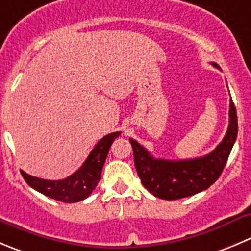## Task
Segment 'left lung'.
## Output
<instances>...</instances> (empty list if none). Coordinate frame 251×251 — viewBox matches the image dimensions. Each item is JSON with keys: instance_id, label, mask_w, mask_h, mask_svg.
Here are the masks:
<instances>
[{"instance_id": "left-lung-1", "label": "left lung", "mask_w": 251, "mask_h": 251, "mask_svg": "<svg viewBox=\"0 0 251 251\" xmlns=\"http://www.w3.org/2000/svg\"><path fill=\"white\" fill-rule=\"evenodd\" d=\"M217 69V64L212 62ZM238 135V119L234 103H229V125L222 142L211 153L184 160L157 159L137 141L130 138L133 160L143 186L163 200L193 196L206 190L220 177Z\"/></svg>"}]
</instances>
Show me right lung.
<instances>
[{"label":"right lung","mask_w":251,"mask_h":251,"mask_svg":"<svg viewBox=\"0 0 251 251\" xmlns=\"http://www.w3.org/2000/svg\"><path fill=\"white\" fill-rule=\"evenodd\" d=\"M121 132H113L104 136L89 153L86 162L77 172L62 180H45L31 176L21 170L24 180L34 190L53 200L65 203H74L88 198L101 176V169L105 163L106 155L114 142Z\"/></svg>","instance_id":"add662e5"}]
</instances>
